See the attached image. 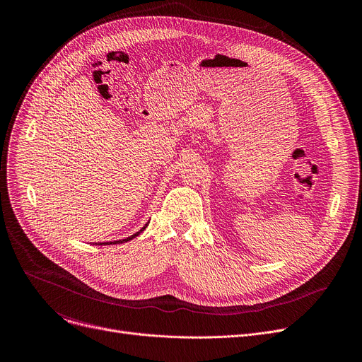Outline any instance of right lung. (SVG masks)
Masks as SVG:
<instances>
[{"label":"right lung","mask_w":362,"mask_h":362,"mask_svg":"<svg viewBox=\"0 0 362 362\" xmlns=\"http://www.w3.org/2000/svg\"><path fill=\"white\" fill-rule=\"evenodd\" d=\"M146 226H147V223H146V225H144V226H143V228H141V229H140L139 232H136L134 235H132V236H130V238H127V239H123V240H116V242H106V243H98V245H110V243H124V242H127V240H132L133 238L139 236V235H140V233H141V232H143V230L146 229Z\"/></svg>","instance_id":"add662e5"}]
</instances>
